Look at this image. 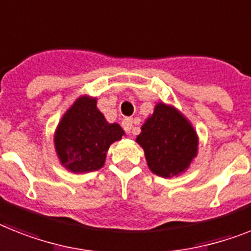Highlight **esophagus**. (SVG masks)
I'll list each match as a JSON object with an SVG mask.
<instances>
[{
  "label": "esophagus",
  "instance_id": "obj_1",
  "mask_svg": "<svg viewBox=\"0 0 251 251\" xmlns=\"http://www.w3.org/2000/svg\"><path fill=\"white\" fill-rule=\"evenodd\" d=\"M122 126H123L124 130H126L127 133H133V121H132V119H129V118L124 119Z\"/></svg>",
  "mask_w": 251,
  "mask_h": 251
}]
</instances>
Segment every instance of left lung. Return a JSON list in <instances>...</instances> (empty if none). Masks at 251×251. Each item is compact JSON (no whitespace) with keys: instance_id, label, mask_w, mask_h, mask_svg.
<instances>
[{"instance_id":"obj_1","label":"left lung","mask_w":251,"mask_h":251,"mask_svg":"<svg viewBox=\"0 0 251 251\" xmlns=\"http://www.w3.org/2000/svg\"><path fill=\"white\" fill-rule=\"evenodd\" d=\"M136 142L144 150L149 169L163 178L186 173L199 152V136L191 122L163 101L145 119Z\"/></svg>"}]
</instances>
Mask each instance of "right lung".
Instances as JSON below:
<instances>
[{
    "mask_svg": "<svg viewBox=\"0 0 251 251\" xmlns=\"http://www.w3.org/2000/svg\"><path fill=\"white\" fill-rule=\"evenodd\" d=\"M124 134L119 124L109 123L99 110L96 97L82 95L56 126L53 146L66 171L88 173L103 167L111 144Z\"/></svg>",
    "mask_w": 251,
    "mask_h": 251,
    "instance_id": "1",
    "label": "right lung"
}]
</instances>
